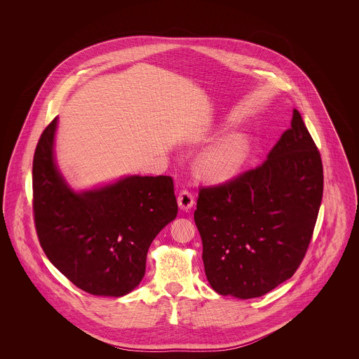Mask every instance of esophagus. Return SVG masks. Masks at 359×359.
Instances as JSON below:
<instances>
[{"label":"esophagus","instance_id":"1","mask_svg":"<svg viewBox=\"0 0 359 359\" xmlns=\"http://www.w3.org/2000/svg\"><path fill=\"white\" fill-rule=\"evenodd\" d=\"M177 203L183 211H188L194 205V195L188 189H182L177 196Z\"/></svg>","mask_w":359,"mask_h":359}]
</instances>
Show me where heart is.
<instances>
[{"label": "heart", "mask_w": 359, "mask_h": 359, "mask_svg": "<svg viewBox=\"0 0 359 359\" xmlns=\"http://www.w3.org/2000/svg\"><path fill=\"white\" fill-rule=\"evenodd\" d=\"M248 154V140L243 136H227L210 147L199 161L201 172L207 179L219 182L237 173Z\"/></svg>", "instance_id": "1"}]
</instances>
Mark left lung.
<instances>
[{"label":"left lung","mask_w":359,"mask_h":359,"mask_svg":"<svg viewBox=\"0 0 359 359\" xmlns=\"http://www.w3.org/2000/svg\"><path fill=\"white\" fill-rule=\"evenodd\" d=\"M322 196V157L294 109L262 164L199 187L194 219L212 290L252 299L290 278L307 253Z\"/></svg>","instance_id":"obj_1"}]
</instances>
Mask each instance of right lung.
<instances>
[{
  "mask_svg": "<svg viewBox=\"0 0 359 359\" xmlns=\"http://www.w3.org/2000/svg\"><path fill=\"white\" fill-rule=\"evenodd\" d=\"M56 118L36 145L32 167L34 219L52 264L90 294L120 297L145 274L147 253L160 230L176 218L171 176H129L75 194L53 161Z\"/></svg>",
  "mask_w": 359,
  "mask_h": 359,
  "instance_id": "right-lung-1",
  "label": "right lung"
}]
</instances>
